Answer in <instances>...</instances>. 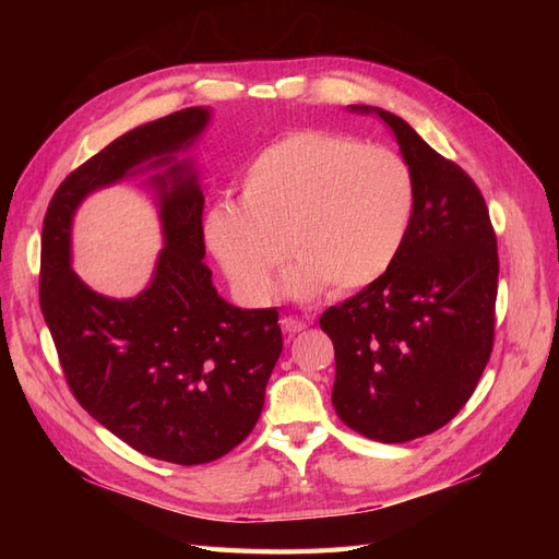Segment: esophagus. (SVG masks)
Masks as SVG:
<instances>
[{
  "label": "esophagus",
  "mask_w": 559,
  "mask_h": 559,
  "mask_svg": "<svg viewBox=\"0 0 559 559\" xmlns=\"http://www.w3.org/2000/svg\"><path fill=\"white\" fill-rule=\"evenodd\" d=\"M282 331L284 333H289V335H296V333H300V331H306L308 329V324L302 319H298V317H282Z\"/></svg>",
  "instance_id": "obj_1"
}]
</instances>
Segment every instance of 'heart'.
Listing matches in <instances>:
<instances>
[{"instance_id": "obj_1", "label": "heart", "mask_w": 559, "mask_h": 559, "mask_svg": "<svg viewBox=\"0 0 559 559\" xmlns=\"http://www.w3.org/2000/svg\"><path fill=\"white\" fill-rule=\"evenodd\" d=\"M415 205V175L394 151L294 130L249 160L242 200L214 202L202 228L245 298H270L286 253L298 261L286 294L314 298L326 286L352 294L378 282L408 240Z\"/></svg>"}]
</instances>
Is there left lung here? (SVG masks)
I'll use <instances>...</instances> for the list:
<instances>
[{
  "mask_svg": "<svg viewBox=\"0 0 559 559\" xmlns=\"http://www.w3.org/2000/svg\"><path fill=\"white\" fill-rule=\"evenodd\" d=\"M394 132L415 175L417 205L399 259L319 326L335 349L333 408L380 443L433 433L464 408L495 343L497 235L478 186L403 121L368 105Z\"/></svg>",
  "mask_w": 559,
  "mask_h": 559,
  "instance_id": "8db88e82",
  "label": "left lung"
}]
</instances>
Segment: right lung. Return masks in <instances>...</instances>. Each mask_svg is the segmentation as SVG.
Segmentation results:
<instances>
[{
    "instance_id": "add662e5",
    "label": "right lung",
    "mask_w": 559,
    "mask_h": 559,
    "mask_svg": "<svg viewBox=\"0 0 559 559\" xmlns=\"http://www.w3.org/2000/svg\"><path fill=\"white\" fill-rule=\"evenodd\" d=\"M210 121V107H189L121 134L58 186L41 230V312L72 394L130 448L181 466L245 441L282 354L277 310L230 306L202 261L205 198L179 154ZM134 174L150 175L164 249L144 293L111 299L71 270V222L91 192Z\"/></svg>"
}]
</instances>
